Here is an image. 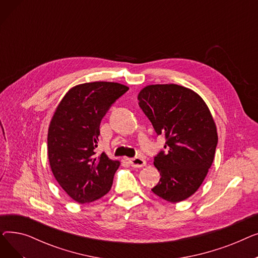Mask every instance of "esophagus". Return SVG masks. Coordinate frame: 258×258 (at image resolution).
Listing matches in <instances>:
<instances>
[{"instance_id":"1","label":"esophagus","mask_w":258,"mask_h":258,"mask_svg":"<svg viewBox=\"0 0 258 258\" xmlns=\"http://www.w3.org/2000/svg\"><path fill=\"white\" fill-rule=\"evenodd\" d=\"M128 162L133 167H136V168H140V167H143L146 165V161L141 157L132 158L128 160Z\"/></svg>"}]
</instances>
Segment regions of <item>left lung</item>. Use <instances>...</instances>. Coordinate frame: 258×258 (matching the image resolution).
Listing matches in <instances>:
<instances>
[{
    "label": "left lung",
    "mask_w": 258,
    "mask_h": 258,
    "mask_svg": "<svg viewBox=\"0 0 258 258\" xmlns=\"http://www.w3.org/2000/svg\"><path fill=\"white\" fill-rule=\"evenodd\" d=\"M138 100L166 140L165 152L154 158L161 178L152 191L170 203L184 201L202 185L214 159L218 133L209 108L197 93L178 85L147 86Z\"/></svg>",
    "instance_id": "1"
}]
</instances>
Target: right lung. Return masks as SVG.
<instances>
[{
  "mask_svg": "<svg viewBox=\"0 0 258 258\" xmlns=\"http://www.w3.org/2000/svg\"><path fill=\"white\" fill-rule=\"evenodd\" d=\"M128 90L117 83L95 81L68 92L54 113L48 131V157L58 184L74 201L86 204L106 195L119 161L95 148L100 122L112 104Z\"/></svg>",
  "mask_w": 258,
  "mask_h": 258,
  "instance_id": "add662e5",
  "label": "right lung"
}]
</instances>
